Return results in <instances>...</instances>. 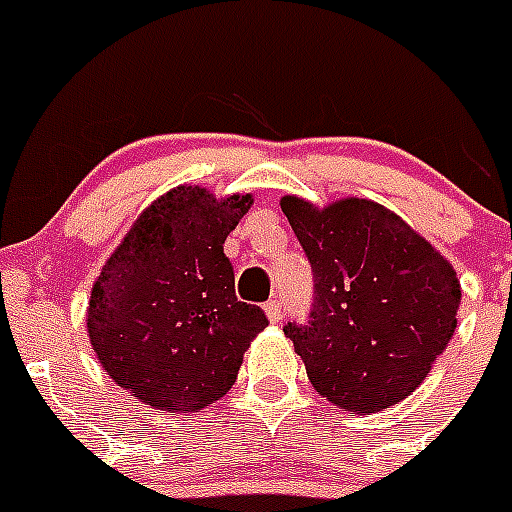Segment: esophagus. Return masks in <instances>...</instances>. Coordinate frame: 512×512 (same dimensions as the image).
I'll list each match as a JSON object with an SVG mask.
<instances>
[{
	"mask_svg": "<svg viewBox=\"0 0 512 512\" xmlns=\"http://www.w3.org/2000/svg\"><path fill=\"white\" fill-rule=\"evenodd\" d=\"M264 313L272 323H279L282 321V316H285V313H282V303H279V300H269V303L264 305Z\"/></svg>",
	"mask_w": 512,
	"mask_h": 512,
	"instance_id": "34e87169",
	"label": "esophagus"
}]
</instances>
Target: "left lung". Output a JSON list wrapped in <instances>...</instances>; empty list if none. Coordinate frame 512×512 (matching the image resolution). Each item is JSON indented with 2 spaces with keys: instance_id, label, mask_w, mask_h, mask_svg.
I'll use <instances>...</instances> for the list:
<instances>
[{
  "instance_id": "obj_1",
  "label": "left lung",
  "mask_w": 512,
  "mask_h": 512,
  "mask_svg": "<svg viewBox=\"0 0 512 512\" xmlns=\"http://www.w3.org/2000/svg\"><path fill=\"white\" fill-rule=\"evenodd\" d=\"M279 204L316 282L308 326H285L308 381L352 414L404 401L456 331L461 282L451 261L370 199L316 207L287 194Z\"/></svg>"
}]
</instances>
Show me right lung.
<instances>
[{
    "label": "right lung",
    "mask_w": 512,
    "mask_h": 512,
    "mask_svg": "<svg viewBox=\"0 0 512 512\" xmlns=\"http://www.w3.org/2000/svg\"><path fill=\"white\" fill-rule=\"evenodd\" d=\"M251 194L176 186L139 214L95 279L87 336L100 365L142 404L189 414L222 399L269 326L235 298L225 240Z\"/></svg>",
    "instance_id": "1"
}]
</instances>
